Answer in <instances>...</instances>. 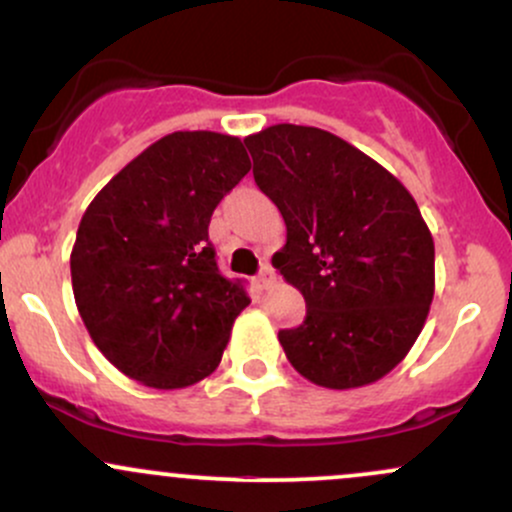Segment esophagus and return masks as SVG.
I'll return each mask as SVG.
<instances>
[{
    "label": "esophagus",
    "instance_id": "obj_1",
    "mask_svg": "<svg viewBox=\"0 0 512 512\" xmlns=\"http://www.w3.org/2000/svg\"><path fill=\"white\" fill-rule=\"evenodd\" d=\"M274 279H276V276H274V269L269 267V264H264V267L260 269V274L255 276V284L260 286V289H267V286H272V284H274Z\"/></svg>",
    "mask_w": 512,
    "mask_h": 512
}]
</instances>
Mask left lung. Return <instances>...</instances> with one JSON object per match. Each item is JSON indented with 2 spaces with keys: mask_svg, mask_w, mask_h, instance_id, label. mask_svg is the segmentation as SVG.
<instances>
[{
  "mask_svg": "<svg viewBox=\"0 0 512 512\" xmlns=\"http://www.w3.org/2000/svg\"><path fill=\"white\" fill-rule=\"evenodd\" d=\"M245 146L286 223L272 264L308 308L301 327L279 332L286 358L330 390L375 383L409 354L436 289V248L414 197L325 129L272 125Z\"/></svg>",
  "mask_w": 512,
  "mask_h": 512,
  "instance_id": "1",
  "label": "left lung"
}]
</instances>
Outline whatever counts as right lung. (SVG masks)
Returning <instances> with one entry per match:
<instances>
[{
  "instance_id": "1",
  "label": "right lung",
  "mask_w": 512,
  "mask_h": 512,
  "mask_svg": "<svg viewBox=\"0 0 512 512\" xmlns=\"http://www.w3.org/2000/svg\"><path fill=\"white\" fill-rule=\"evenodd\" d=\"M250 170L243 142L173 132L129 161L88 204L72 248V289L93 344L154 390H180L221 363L250 298L221 276L209 221Z\"/></svg>"
}]
</instances>
